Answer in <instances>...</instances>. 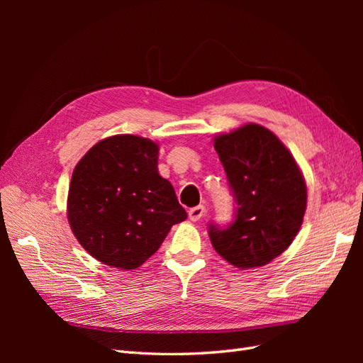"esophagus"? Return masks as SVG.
I'll use <instances>...</instances> for the list:
<instances>
[{
  "instance_id": "esophagus-1",
  "label": "esophagus",
  "mask_w": 363,
  "mask_h": 363,
  "mask_svg": "<svg viewBox=\"0 0 363 363\" xmlns=\"http://www.w3.org/2000/svg\"><path fill=\"white\" fill-rule=\"evenodd\" d=\"M204 212H206V207L204 206H195L192 208H189V219L191 221H199V219H201L204 216Z\"/></svg>"
}]
</instances>
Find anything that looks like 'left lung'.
<instances>
[{
    "mask_svg": "<svg viewBox=\"0 0 363 363\" xmlns=\"http://www.w3.org/2000/svg\"><path fill=\"white\" fill-rule=\"evenodd\" d=\"M213 145L236 211L225 227L208 224L212 245L240 269L267 265L292 244L303 224V174L281 140L257 124L219 135Z\"/></svg>",
    "mask_w": 363,
    "mask_h": 363,
    "instance_id": "left-lung-1",
    "label": "left lung"
}]
</instances>
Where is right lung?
Here are the masks:
<instances>
[{"mask_svg":"<svg viewBox=\"0 0 363 363\" xmlns=\"http://www.w3.org/2000/svg\"><path fill=\"white\" fill-rule=\"evenodd\" d=\"M159 145L133 135L103 139L72 172L68 219L92 257L135 269L159 250L174 224L184 221L172 184L159 175Z\"/></svg>","mask_w":363,"mask_h":363,"instance_id":"right-lung-1","label":"right lung"}]
</instances>
